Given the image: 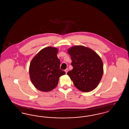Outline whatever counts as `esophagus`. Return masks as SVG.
Wrapping results in <instances>:
<instances>
[{
  "label": "esophagus",
  "instance_id": "obj_1",
  "mask_svg": "<svg viewBox=\"0 0 129 129\" xmlns=\"http://www.w3.org/2000/svg\"><path fill=\"white\" fill-rule=\"evenodd\" d=\"M68 71H69V70H68V68L67 69H66L65 70V72H66V74L68 72Z\"/></svg>",
  "mask_w": 129,
  "mask_h": 129
}]
</instances>
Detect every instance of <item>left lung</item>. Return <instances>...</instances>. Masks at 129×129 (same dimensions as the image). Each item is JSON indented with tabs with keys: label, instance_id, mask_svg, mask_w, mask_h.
<instances>
[{
	"label": "left lung",
	"instance_id": "1",
	"mask_svg": "<svg viewBox=\"0 0 129 129\" xmlns=\"http://www.w3.org/2000/svg\"><path fill=\"white\" fill-rule=\"evenodd\" d=\"M73 69L67 73L74 85L83 92L91 91L99 85L104 73L103 63L93 50L82 45L68 49Z\"/></svg>",
	"mask_w": 129,
	"mask_h": 129
}]
</instances>
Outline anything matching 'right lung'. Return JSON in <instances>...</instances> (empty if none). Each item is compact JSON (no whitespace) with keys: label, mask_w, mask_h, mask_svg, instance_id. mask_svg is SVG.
I'll list each match as a JSON object with an SVG mask.
<instances>
[{"label":"right lung","mask_w":129,"mask_h":129,"mask_svg":"<svg viewBox=\"0 0 129 129\" xmlns=\"http://www.w3.org/2000/svg\"><path fill=\"white\" fill-rule=\"evenodd\" d=\"M58 50L49 46L42 49L31 61L29 74L37 89L49 92L58 84L59 77L66 73L60 69V61L57 57Z\"/></svg>","instance_id":"right-lung-1"}]
</instances>
